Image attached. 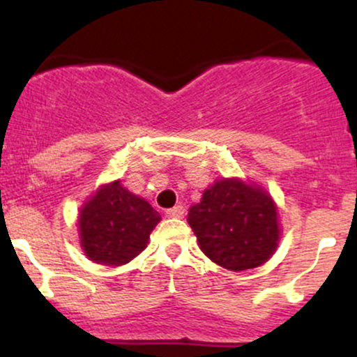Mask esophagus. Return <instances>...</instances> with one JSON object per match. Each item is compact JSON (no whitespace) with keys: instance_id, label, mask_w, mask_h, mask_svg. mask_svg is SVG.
<instances>
[{"instance_id":"esophagus-1","label":"esophagus","mask_w":357,"mask_h":357,"mask_svg":"<svg viewBox=\"0 0 357 357\" xmlns=\"http://www.w3.org/2000/svg\"><path fill=\"white\" fill-rule=\"evenodd\" d=\"M166 216H167V218H183V216H184V206L178 204V206L169 208V210L166 211Z\"/></svg>"}]
</instances>
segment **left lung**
<instances>
[{"instance_id": "obj_1", "label": "left lung", "mask_w": 357, "mask_h": 357, "mask_svg": "<svg viewBox=\"0 0 357 357\" xmlns=\"http://www.w3.org/2000/svg\"><path fill=\"white\" fill-rule=\"evenodd\" d=\"M202 252L220 267H260L280 241L277 204L267 190L240 178H221L188 211Z\"/></svg>"}]
</instances>
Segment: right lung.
I'll list each match as a JSON object with an SVG mask.
<instances>
[{
	"instance_id": "1",
	"label": "right lung",
	"mask_w": 357,
	"mask_h": 357,
	"mask_svg": "<svg viewBox=\"0 0 357 357\" xmlns=\"http://www.w3.org/2000/svg\"><path fill=\"white\" fill-rule=\"evenodd\" d=\"M159 221L161 215L122 186L121 179L102 184L79 211L80 247L89 260L119 267L147 247Z\"/></svg>"
}]
</instances>
